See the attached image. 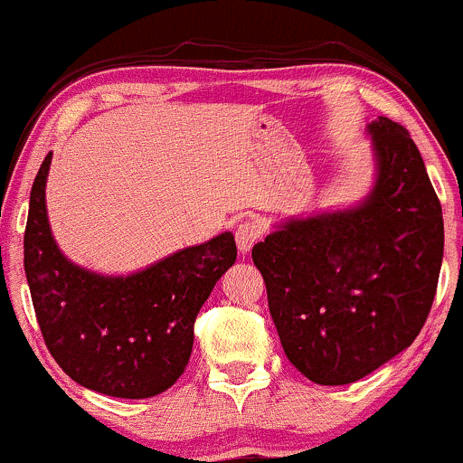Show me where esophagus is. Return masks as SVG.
Here are the masks:
<instances>
[{
    "label": "esophagus",
    "mask_w": 463,
    "mask_h": 463,
    "mask_svg": "<svg viewBox=\"0 0 463 463\" xmlns=\"http://www.w3.org/2000/svg\"><path fill=\"white\" fill-rule=\"evenodd\" d=\"M259 240H261V228H259L257 222L246 220V222H241L240 226H237L235 241H237V248H240L241 255L250 252L252 246H255Z\"/></svg>",
    "instance_id": "34e87169"
}]
</instances>
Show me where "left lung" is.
<instances>
[{"instance_id":"1","label":"left lung","mask_w":463,"mask_h":463,"mask_svg":"<svg viewBox=\"0 0 463 463\" xmlns=\"http://www.w3.org/2000/svg\"><path fill=\"white\" fill-rule=\"evenodd\" d=\"M360 204L294 217L252 248L288 360L325 387L364 378L424 327L444 257L441 204L418 146L380 116Z\"/></svg>"}]
</instances>
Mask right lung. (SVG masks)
<instances>
[{"label": "right lung", "mask_w": 463, "mask_h": 463, "mask_svg": "<svg viewBox=\"0 0 463 463\" xmlns=\"http://www.w3.org/2000/svg\"><path fill=\"white\" fill-rule=\"evenodd\" d=\"M50 162L52 154L34 177L24 235L25 279L45 345L80 387L127 400L162 393L189 364L197 312L235 263V237L222 232L127 277L85 270L50 231Z\"/></svg>", "instance_id": "add662e5"}]
</instances>
